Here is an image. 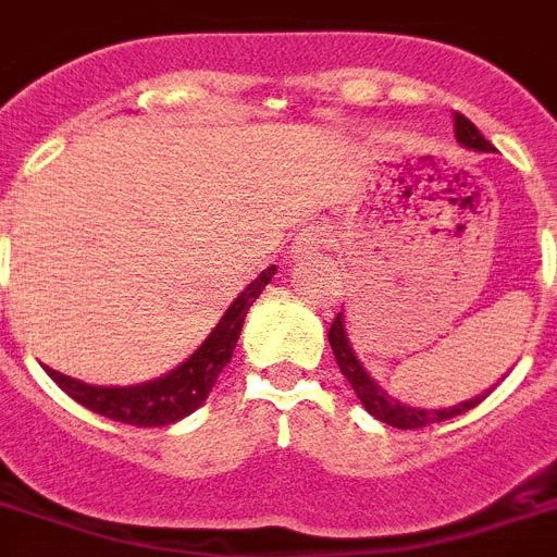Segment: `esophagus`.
<instances>
[{
  "instance_id": "obj_1",
  "label": "esophagus",
  "mask_w": 557,
  "mask_h": 557,
  "mask_svg": "<svg viewBox=\"0 0 557 557\" xmlns=\"http://www.w3.org/2000/svg\"><path fill=\"white\" fill-rule=\"evenodd\" d=\"M329 243V232H325L323 225L318 223H309L302 225L300 232H297V239H294V251L297 255H311V251H318Z\"/></svg>"
}]
</instances>
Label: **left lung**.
Masks as SVG:
<instances>
[{
	"label": "left lung",
	"mask_w": 557,
	"mask_h": 557,
	"mask_svg": "<svg viewBox=\"0 0 557 557\" xmlns=\"http://www.w3.org/2000/svg\"><path fill=\"white\" fill-rule=\"evenodd\" d=\"M455 139H458L463 148H472V151H486V153L495 151V146H492L490 139L483 137L481 131L474 128L472 122H469L463 114H455ZM329 343H332L334 360H337V366H341L343 377L351 383L355 395L360 397V404L366 406L369 414H374V418L388 423V426L423 429L429 426V423H441V420L458 418V414H463V411L474 409V406L481 404L483 397L492 392L490 388V392H483V395L472 397V400H463V404L458 406H449V409H414V406H406L400 404V400H395V397L388 395L386 388H381V383H374L372 377H369V372H366L363 363L357 360L355 349H351L343 311L334 318L332 329H329Z\"/></svg>",
	"instance_id": "8db88e82"
}]
</instances>
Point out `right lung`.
<instances>
[{
	"label": "right lung",
	"instance_id": "right-lung-1",
	"mask_svg": "<svg viewBox=\"0 0 557 557\" xmlns=\"http://www.w3.org/2000/svg\"><path fill=\"white\" fill-rule=\"evenodd\" d=\"M274 271H277V265H269L260 277L251 280L234 297V302L225 309L220 323L214 325V332L202 341L200 349L194 351L185 363L176 366L174 372L162 374L157 381L137 383V386H90V383L74 381V377H67L62 372H53L48 366H45V372L51 374V381L67 397H74L76 404L97 411L102 418L131 423V426H169V423H176V420L188 418L194 409H200L206 404L208 392L214 388L220 372L232 360L251 302L263 294V288L274 277Z\"/></svg>",
	"mask_w": 557,
	"mask_h": 557
}]
</instances>
